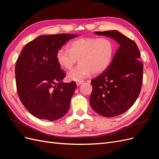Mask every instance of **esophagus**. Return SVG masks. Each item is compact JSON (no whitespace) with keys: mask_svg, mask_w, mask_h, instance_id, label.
Masks as SVG:
<instances>
[{"mask_svg":"<svg viewBox=\"0 0 159 159\" xmlns=\"http://www.w3.org/2000/svg\"><path fill=\"white\" fill-rule=\"evenodd\" d=\"M84 83V81H77L76 82V85L77 86H79L81 84H82Z\"/></svg>","mask_w":159,"mask_h":159,"instance_id":"34e87169","label":"esophagus"}]
</instances>
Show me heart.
Instances as JSON below:
<instances>
[{"instance_id":"obj_1","label":"heart","mask_w":159,"mask_h":159,"mask_svg":"<svg viewBox=\"0 0 159 159\" xmlns=\"http://www.w3.org/2000/svg\"><path fill=\"white\" fill-rule=\"evenodd\" d=\"M68 48L57 52L56 60L62 68L70 70L78 59V65L68 74L70 80L76 81L106 70L114 53L113 42L108 38H81L70 42Z\"/></svg>"}]
</instances>
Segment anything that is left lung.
<instances>
[{
    "mask_svg": "<svg viewBox=\"0 0 159 159\" xmlns=\"http://www.w3.org/2000/svg\"><path fill=\"white\" fill-rule=\"evenodd\" d=\"M95 34L112 38L119 44L108 68L91 82V108L102 116L113 117L127 111L135 102L141 89L143 65L136 43L121 32Z\"/></svg>",
    "mask_w": 159,
    "mask_h": 159,
    "instance_id": "1",
    "label": "left lung"
}]
</instances>
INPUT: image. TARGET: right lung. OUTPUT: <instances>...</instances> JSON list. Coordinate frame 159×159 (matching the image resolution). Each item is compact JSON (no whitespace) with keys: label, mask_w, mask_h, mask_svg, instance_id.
I'll use <instances>...</instances> for the list:
<instances>
[{"label":"right lung","mask_w":159,"mask_h":159,"mask_svg":"<svg viewBox=\"0 0 159 159\" xmlns=\"http://www.w3.org/2000/svg\"><path fill=\"white\" fill-rule=\"evenodd\" d=\"M78 34L42 35L28 42L15 67L18 95L34 116L55 121L67 113L76 89L75 81L64 83L66 74L56 60V53Z\"/></svg>","instance_id":"right-lung-1"}]
</instances>
